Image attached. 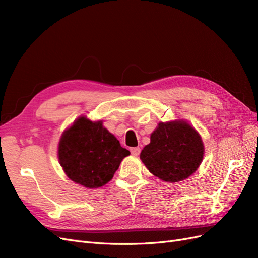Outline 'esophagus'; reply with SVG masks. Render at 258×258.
Masks as SVG:
<instances>
[{"mask_svg":"<svg viewBox=\"0 0 258 258\" xmlns=\"http://www.w3.org/2000/svg\"><path fill=\"white\" fill-rule=\"evenodd\" d=\"M130 152L134 156H139L140 152H141V148H140V147H132V148H130Z\"/></svg>","mask_w":258,"mask_h":258,"instance_id":"34e87169","label":"esophagus"}]
</instances>
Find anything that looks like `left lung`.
<instances>
[{
	"mask_svg": "<svg viewBox=\"0 0 258 258\" xmlns=\"http://www.w3.org/2000/svg\"><path fill=\"white\" fill-rule=\"evenodd\" d=\"M204 155L205 145L198 131L186 120L176 119L158 123L140 158L155 176L176 183L196 172Z\"/></svg>",
	"mask_w": 258,
	"mask_h": 258,
	"instance_id": "1",
	"label": "left lung"
}]
</instances>
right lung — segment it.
Instances as JSON below:
<instances>
[{"mask_svg": "<svg viewBox=\"0 0 258 258\" xmlns=\"http://www.w3.org/2000/svg\"><path fill=\"white\" fill-rule=\"evenodd\" d=\"M130 152L103 127L102 120L81 116L62 134L58 159L67 176L87 188L110 182Z\"/></svg>", "mask_w": 258, "mask_h": 258, "instance_id": "right-lung-1", "label": "right lung"}]
</instances>
